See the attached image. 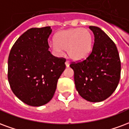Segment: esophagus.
I'll list each match as a JSON object with an SVG mask.
<instances>
[{
	"label": "esophagus",
	"mask_w": 129,
	"mask_h": 129,
	"mask_svg": "<svg viewBox=\"0 0 129 129\" xmlns=\"http://www.w3.org/2000/svg\"><path fill=\"white\" fill-rule=\"evenodd\" d=\"M66 63V67H69V66H70V62L68 61H66V63Z\"/></svg>",
	"instance_id": "obj_1"
}]
</instances>
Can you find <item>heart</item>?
<instances>
[{
    "mask_svg": "<svg viewBox=\"0 0 129 129\" xmlns=\"http://www.w3.org/2000/svg\"><path fill=\"white\" fill-rule=\"evenodd\" d=\"M92 35L87 28H73L61 30L55 35V42L50 47L57 54L67 50L68 57L74 61L85 59L92 46Z\"/></svg>",
    "mask_w": 129,
    "mask_h": 129,
    "instance_id": "b5f03b06",
    "label": "heart"
}]
</instances>
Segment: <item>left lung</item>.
<instances>
[{
	"label": "left lung",
	"mask_w": 129,
	"mask_h": 129,
	"mask_svg": "<svg viewBox=\"0 0 129 129\" xmlns=\"http://www.w3.org/2000/svg\"><path fill=\"white\" fill-rule=\"evenodd\" d=\"M94 35L91 53L85 59L70 65L74 70L76 89L89 102H101L113 94L120 81L121 63L118 49L101 28L89 26Z\"/></svg>",
	"instance_id": "obj_1"
}]
</instances>
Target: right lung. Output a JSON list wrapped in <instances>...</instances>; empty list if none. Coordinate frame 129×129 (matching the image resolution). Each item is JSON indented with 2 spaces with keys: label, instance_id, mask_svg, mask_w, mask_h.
<instances>
[{
  "label": "right lung",
  "instance_id": "1",
  "mask_svg": "<svg viewBox=\"0 0 129 129\" xmlns=\"http://www.w3.org/2000/svg\"><path fill=\"white\" fill-rule=\"evenodd\" d=\"M50 26L31 28L16 40L8 59V81L14 94L33 107L52 99L58 79L66 68V59L48 50Z\"/></svg>",
  "mask_w": 129,
  "mask_h": 129
}]
</instances>
